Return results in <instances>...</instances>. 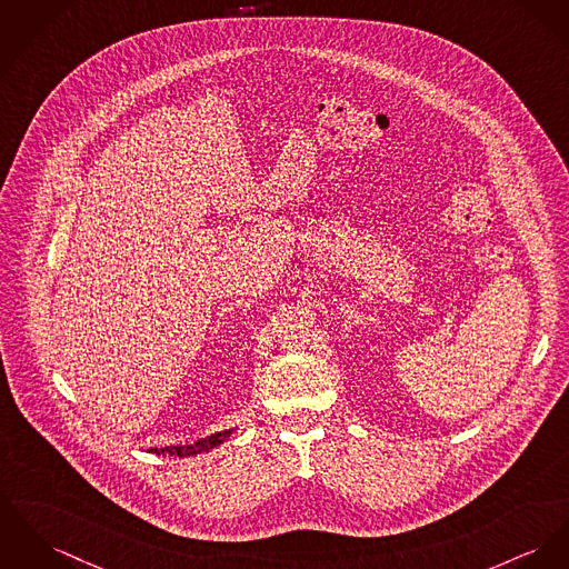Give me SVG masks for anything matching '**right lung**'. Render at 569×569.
<instances>
[{
	"instance_id": "right-lung-1",
	"label": "right lung",
	"mask_w": 569,
	"mask_h": 569,
	"mask_svg": "<svg viewBox=\"0 0 569 569\" xmlns=\"http://www.w3.org/2000/svg\"><path fill=\"white\" fill-rule=\"evenodd\" d=\"M230 433H232V429H227V431L211 433V436H207V438H202V440H198V442H193V445H183V447H163V449H149V453L174 455V457H190V455L207 453V451H211L213 447H218V445L227 442L228 438H230Z\"/></svg>"
}]
</instances>
